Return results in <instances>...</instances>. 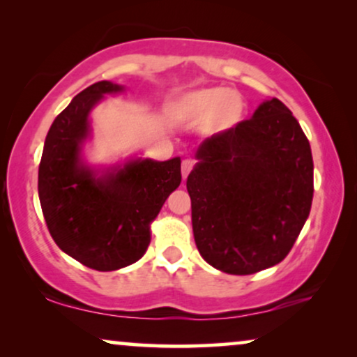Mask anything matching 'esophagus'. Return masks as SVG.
Returning <instances> with one entry per match:
<instances>
[{
    "label": "esophagus",
    "mask_w": 357,
    "mask_h": 357,
    "mask_svg": "<svg viewBox=\"0 0 357 357\" xmlns=\"http://www.w3.org/2000/svg\"><path fill=\"white\" fill-rule=\"evenodd\" d=\"M192 166H194V161L192 160H183L181 174H183L184 181H186V178L189 176V173H191V171H192Z\"/></svg>",
    "instance_id": "obj_1"
}]
</instances>
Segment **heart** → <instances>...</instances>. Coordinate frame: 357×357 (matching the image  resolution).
Listing matches in <instances>:
<instances>
[{
	"instance_id": "heart-1",
	"label": "heart",
	"mask_w": 357,
	"mask_h": 357,
	"mask_svg": "<svg viewBox=\"0 0 357 357\" xmlns=\"http://www.w3.org/2000/svg\"><path fill=\"white\" fill-rule=\"evenodd\" d=\"M246 104L238 93L227 88H202L179 98L176 112L188 127L202 126L207 135H220L243 121Z\"/></svg>"
}]
</instances>
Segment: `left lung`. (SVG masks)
<instances>
[{"mask_svg":"<svg viewBox=\"0 0 357 357\" xmlns=\"http://www.w3.org/2000/svg\"><path fill=\"white\" fill-rule=\"evenodd\" d=\"M196 158L186 188L202 258L236 275L281 263L313 199L310 144L286 104L266 99L248 121L204 140Z\"/></svg>","mask_w":357,"mask_h":357,"instance_id":"left-lung-1","label":"left lung"}]
</instances>
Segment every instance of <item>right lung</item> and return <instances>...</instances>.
Listing matches in <instances>:
<instances>
[{
	"label": "right lung",
	"instance_id": "add662e5",
	"mask_svg": "<svg viewBox=\"0 0 357 357\" xmlns=\"http://www.w3.org/2000/svg\"><path fill=\"white\" fill-rule=\"evenodd\" d=\"M122 84L98 82L76 94L52 123L39 165V199L52 238L71 258L96 271L134 264L151 240L150 225L181 184V158L126 160L91 166V111Z\"/></svg>",
	"mask_w": 357,
	"mask_h": 357
}]
</instances>
